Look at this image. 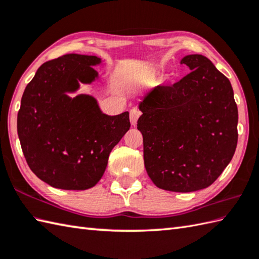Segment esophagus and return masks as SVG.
Segmentation results:
<instances>
[{"mask_svg":"<svg viewBox=\"0 0 259 259\" xmlns=\"http://www.w3.org/2000/svg\"><path fill=\"white\" fill-rule=\"evenodd\" d=\"M140 114H141V112L137 108H134V109L130 110V122H131V124L135 125L137 123V121H138V118L140 117Z\"/></svg>","mask_w":259,"mask_h":259,"instance_id":"obj_1","label":"esophagus"}]
</instances>
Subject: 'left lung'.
Here are the masks:
<instances>
[{
    "label": "left lung",
    "instance_id": "left-lung-1",
    "mask_svg": "<svg viewBox=\"0 0 259 259\" xmlns=\"http://www.w3.org/2000/svg\"><path fill=\"white\" fill-rule=\"evenodd\" d=\"M191 72L158 85L139 104L145 167L158 188L190 192L210 186L232 160L238 110L229 80L201 54L181 60Z\"/></svg>",
    "mask_w": 259,
    "mask_h": 259
}]
</instances>
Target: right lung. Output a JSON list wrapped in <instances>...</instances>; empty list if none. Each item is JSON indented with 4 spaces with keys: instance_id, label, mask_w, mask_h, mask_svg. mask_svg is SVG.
<instances>
[{
    "instance_id": "obj_1",
    "label": "right lung",
    "mask_w": 259,
    "mask_h": 259,
    "mask_svg": "<svg viewBox=\"0 0 259 259\" xmlns=\"http://www.w3.org/2000/svg\"><path fill=\"white\" fill-rule=\"evenodd\" d=\"M95 56L64 54L37 69L26 85L18 113L25 160L37 178L54 188L84 190L106 170L112 148L130 128L129 112L107 115L95 98H69L79 82L91 83Z\"/></svg>"
}]
</instances>
